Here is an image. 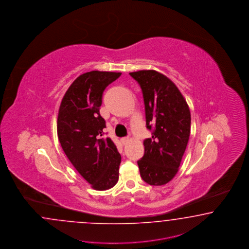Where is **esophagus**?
I'll return each instance as SVG.
<instances>
[{
    "mask_svg": "<svg viewBox=\"0 0 249 249\" xmlns=\"http://www.w3.org/2000/svg\"><path fill=\"white\" fill-rule=\"evenodd\" d=\"M129 138L128 137H122L121 138V142H122V144H125L127 142H128Z\"/></svg>",
    "mask_w": 249,
    "mask_h": 249,
    "instance_id": "1",
    "label": "esophagus"
}]
</instances>
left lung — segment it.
Wrapping results in <instances>:
<instances>
[{"label":"left lung","mask_w":249,"mask_h":249,"mask_svg":"<svg viewBox=\"0 0 249 249\" xmlns=\"http://www.w3.org/2000/svg\"><path fill=\"white\" fill-rule=\"evenodd\" d=\"M142 89L146 127L152 137L144 141L137 161L141 178L153 186L167 184L177 174L191 134V112L174 82L162 73L144 70L129 73Z\"/></svg>","instance_id":"left-lung-1"}]
</instances>
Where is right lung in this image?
<instances>
[{
	"label": "right lung",
	"instance_id": "obj_1",
	"mask_svg": "<svg viewBox=\"0 0 249 249\" xmlns=\"http://www.w3.org/2000/svg\"><path fill=\"white\" fill-rule=\"evenodd\" d=\"M121 72L92 71L80 75L68 89L58 110L56 131L66 156L91 188L105 191L119 178L121 155L100 114L103 92Z\"/></svg>",
	"mask_w": 249,
	"mask_h": 249
}]
</instances>
